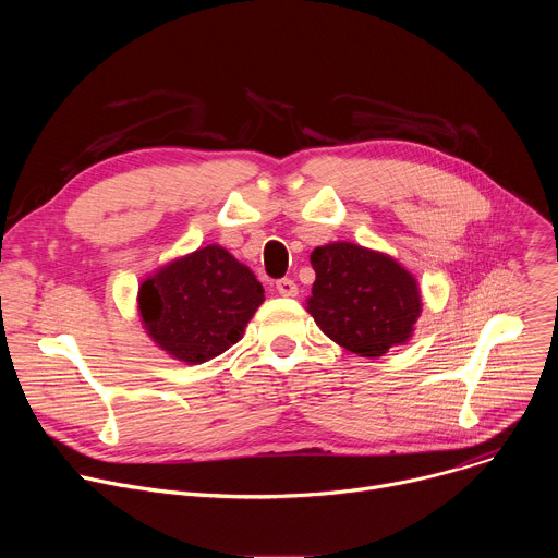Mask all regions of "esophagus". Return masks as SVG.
Here are the masks:
<instances>
[{
    "mask_svg": "<svg viewBox=\"0 0 558 558\" xmlns=\"http://www.w3.org/2000/svg\"><path fill=\"white\" fill-rule=\"evenodd\" d=\"M276 289H278V293L284 295V298H295V295H298V284H295L293 280H289V278L278 280V282H276Z\"/></svg>",
    "mask_w": 558,
    "mask_h": 558,
    "instance_id": "esophagus-1",
    "label": "esophagus"
}]
</instances>
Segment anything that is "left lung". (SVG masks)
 Returning a JSON list of instances; mask_svg holds the SVG:
<instances>
[{"label": "left lung", "mask_w": 558, "mask_h": 558, "mask_svg": "<svg viewBox=\"0 0 558 558\" xmlns=\"http://www.w3.org/2000/svg\"><path fill=\"white\" fill-rule=\"evenodd\" d=\"M306 311L327 338L360 357L407 344L422 315L417 278L392 256L338 241L311 252Z\"/></svg>", "instance_id": "1"}]
</instances>
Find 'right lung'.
Returning <instances> with one entry per match:
<instances>
[{"instance_id": "add662e5", "label": "right lung", "mask_w": 558, "mask_h": 558, "mask_svg": "<svg viewBox=\"0 0 558 558\" xmlns=\"http://www.w3.org/2000/svg\"><path fill=\"white\" fill-rule=\"evenodd\" d=\"M263 302L265 289L254 271L220 245L158 267L136 295L147 338L185 364L209 362L241 340Z\"/></svg>"}]
</instances>
